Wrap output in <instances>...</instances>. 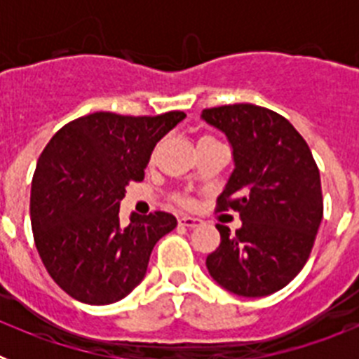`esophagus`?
<instances>
[{
    "instance_id": "esophagus-1",
    "label": "esophagus",
    "mask_w": 359,
    "mask_h": 359,
    "mask_svg": "<svg viewBox=\"0 0 359 359\" xmlns=\"http://www.w3.org/2000/svg\"><path fill=\"white\" fill-rule=\"evenodd\" d=\"M180 224H182V226L196 228L198 224H201V219L194 217V215H182V217H180Z\"/></svg>"
}]
</instances>
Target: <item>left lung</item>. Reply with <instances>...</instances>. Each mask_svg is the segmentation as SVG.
<instances>
[{
	"instance_id": "8db88e82",
	"label": "left lung",
	"mask_w": 359,
	"mask_h": 359,
	"mask_svg": "<svg viewBox=\"0 0 359 359\" xmlns=\"http://www.w3.org/2000/svg\"><path fill=\"white\" fill-rule=\"evenodd\" d=\"M201 118L226 135L233 172L217 210H237L231 236L217 224L221 244L207 257L210 277L239 297H266L304 268L323 215L322 185L309 145L286 118L253 104L203 109Z\"/></svg>"
}]
</instances>
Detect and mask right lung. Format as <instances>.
Segmentation results:
<instances>
[{
  "instance_id": "add662e5",
  "label": "right lung",
  "mask_w": 359,
  "mask_h": 359,
  "mask_svg": "<svg viewBox=\"0 0 359 359\" xmlns=\"http://www.w3.org/2000/svg\"><path fill=\"white\" fill-rule=\"evenodd\" d=\"M185 116L98 111L66 123L41 152L30 192L34 241L50 277L79 302L128 297L144 280L154 244L176 228L167 212L131 214L128 226L118 212L154 145Z\"/></svg>"
}]
</instances>
